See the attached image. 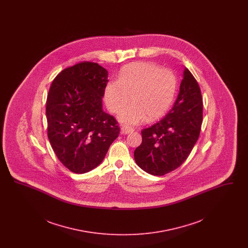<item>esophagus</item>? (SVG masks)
<instances>
[{
	"instance_id": "1",
	"label": "esophagus",
	"mask_w": 248,
	"mask_h": 248,
	"mask_svg": "<svg viewBox=\"0 0 248 248\" xmlns=\"http://www.w3.org/2000/svg\"><path fill=\"white\" fill-rule=\"evenodd\" d=\"M134 131V128H132L131 126H127V125H124L121 128V133L122 134H129L131 132Z\"/></svg>"
}]
</instances>
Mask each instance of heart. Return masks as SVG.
I'll return each instance as SVG.
<instances>
[{"mask_svg": "<svg viewBox=\"0 0 248 248\" xmlns=\"http://www.w3.org/2000/svg\"><path fill=\"white\" fill-rule=\"evenodd\" d=\"M177 91V77L173 71L161 69L154 62H135L119 71L118 81H109L104 87L107 108L120 113L124 124H137L147 118L155 121L164 116Z\"/></svg>", "mask_w": 248, "mask_h": 248, "instance_id": "b5f03b06", "label": "heart"}]
</instances>
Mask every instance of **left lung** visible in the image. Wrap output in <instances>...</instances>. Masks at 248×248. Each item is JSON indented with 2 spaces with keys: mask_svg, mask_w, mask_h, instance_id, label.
I'll return each instance as SVG.
<instances>
[{
  "mask_svg": "<svg viewBox=\"0 0 248 248\" xmlns=\"http://www.w3.org/2000/svg\"><path fill=\"white\" fill-rule=\"evenodd\" d=\"M202 122L200 86L186 68L172 109L165 118L142 130V143L134 152L137 165L154 176H164L177 169L197 141Z\"/></svg>",
  "mask_w": 248,
  "mask_h": 248,
  "instance_id": "8db88e82",
  "label": "left lung"
}]
</instances>
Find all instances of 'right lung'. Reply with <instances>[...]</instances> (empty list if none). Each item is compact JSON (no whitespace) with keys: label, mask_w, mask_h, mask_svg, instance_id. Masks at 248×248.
<instances>
[{"label":"right lung","mask_w":248,"mask_h":248,"mask_svg":"<svg viewBox=\"0 0 248 248\" xmlns=\"http://www.w3.org/2000/svg\"><path fill=\"white\" fill-rule=\"evenodd\" d=\"M108 71L83 61L59 72L46 99L47 137L62 165L83 174L100 165L120 132L102 109Z\"/></svg>","instance_id":"obj_1"}]
</instances>
